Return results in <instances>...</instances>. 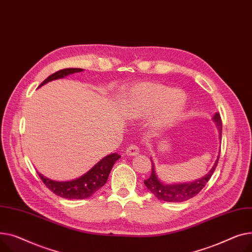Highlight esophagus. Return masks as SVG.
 Listing matches in <instances>:
<instances>
[{
	"label": "esophagus",
	"mask_w": 252,
	"mask_h": 252,
	"mask_svg": "<svg viewBox=\"0 0 252 252\" xmlns=\"http://www.w3.org/2000/svg\"><path fill=\"white\" fill-rule=\"evenodd\" d=\"M139 153V147L136 145V144H131L129 145L126 151H125V154L127 156H135Z\"/></svg>",
	"instance_id": "1"
}]
</instances>
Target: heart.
Instances as JSON below:
<instances>
[{
    "label": "heart",
    "instance_id": "heart-1",
    "mask_svg": "<svg viewBox=\"0 0 252 252\" xmlns=\"http://www.w3.org/2000/svg\"><path fill=\"white\" fill-rule=\"evenodd\" d=\"M186 97L183 93L158 82H141L124 94L123 110L131 119L154 113L152 125L162 127L176 120L183 112Z\"/></svg>",
    "mask_w": 252,
    "mask_h": 252
}]
</instances>
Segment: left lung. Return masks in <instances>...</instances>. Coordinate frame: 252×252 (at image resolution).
Returning <instances> with one entry per match:
<instances>
[{"instance_id": "1", "label": "left lung", "mask_w": 252, "mask_h": 252, "mask_svg": "<svg viewBox=\"0 0 252 252\" xmlns=\"http://www.w3.org/2000/svg\"><path fill=\"white\" fill-rule=\"evenodd\" d=\"M214 121L217 124V127L220 132V138L221 137V119L220 114L214 116ZM152 160V159H151ZM219 161V157L215 162L214 167L205 175L202 179H199L195 182L186 183V184H174V185H165L162 184L157 177L155 171V164L152 160V175L149 179L144 180V185L147 187L152 193L159 200L168 202H181L187 199H190L197 195L200 190L209 182L212 175L214 174Z\"/></svg>"}]
</instances>
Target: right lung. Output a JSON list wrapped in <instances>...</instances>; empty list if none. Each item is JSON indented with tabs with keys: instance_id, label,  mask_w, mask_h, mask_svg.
<instances>
[{
	"instance_id": "obj_1",
	"label": "right lung",
	"mask_w": 252,
	"mask_h": 252,
	"mask_svg": "<svg viewBox=\"0 0 252 252\" xmlns=\"http://www.w3.org/2000/svg\"><path fill=\"white\" fill-rule=\"evenodd\" d=\"M82 70L83 69L81 68H66L59 70L53 73L46 80H43L39 86L48 83L49 81L63 78L69 74L81 72ZM120 158L121 156L117 154L109 155L100 159L92 170L88 171L80 178L68 182L53 181L38 172L37 174L43 184L55 194L68 199H83L91 197L99 188L106 184L114 164Z\"/></svg>"
}]
</instances>
